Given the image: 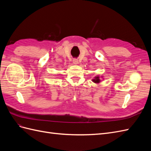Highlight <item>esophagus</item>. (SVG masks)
Listing matches in <instances>:
<instances>
[{
	"label": "esophagus",
	"instance_id": "esophagus-1",
	"mask_svg": "<svg viewBox=\"0 0 151 151\" xmlns=\"http://www.w3.org/2000/svg\"><path fill=\"white\" fill-rule=\"evenodd\" d=\"M73 63H74V64H76V65L78 64V63H79L78 60H77V59H74V60H73Z\"/></svg>",
	"mask_w": 151,
	"mask_h": 151
}]
</instances>
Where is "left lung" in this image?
Masks as SVG:
<instances>
[{
  "instance_id": "obj_1",
  "label": "left lung",
  "mask_w": 151,
  "mask_h": 151,
  "mask_svg": "<svg viewBox=\"0 0 151 151\" xmlns=\"http://www.w3.org/2000/svg\"><path fill=\"white\" fill-rule=\"evenodd\" d=\"M92 81H93V82H94V83L98 84V83H100V82H101V80H100V79H99V76H97L94 77V79H93Z\"/></svg>"
}]
</instances>
